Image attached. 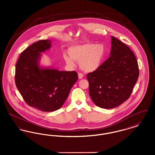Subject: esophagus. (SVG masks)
<instances>
[{"mask_svg":"<svg viewBox=\"0 0 155 155\" xmlns=\"http://www.w3.org/2000/svg\"><path fill=\"white\" fill-rule=\"evenodd\" d=\"M78 78H79V79H82V78H83V77H84V74H82V73H78Z\"/></svg>","mask_w":155,"mask_h":155,"instance_id":"obj_1","label":"esophagus"}]
</instances>
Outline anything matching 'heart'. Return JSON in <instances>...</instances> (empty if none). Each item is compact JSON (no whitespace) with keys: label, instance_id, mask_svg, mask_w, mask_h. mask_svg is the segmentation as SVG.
<instances>
[{"label":"heart","instance_id":"b5f03b06","mask_svg":"<svg viewBox=\"0 0 155 155\" xmlns=\"http://www.w3.org/2000/svg\"><path fill=\"white\" fill-rule=\"evenodd\" d=\"M68 55H64V60L70 66H75V61L80 62V67L85 72H93L101 66L106 54V48L102 44H84L71 46Z\"/></svg>","mask_w":155,"mask_h":155}]
</instances>
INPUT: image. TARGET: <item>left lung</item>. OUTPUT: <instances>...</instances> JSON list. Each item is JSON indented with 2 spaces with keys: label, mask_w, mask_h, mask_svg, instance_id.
<instances>
[{
  "label": "left lung",
  "mask_w": 155,
  "mask_h": 155,
  "mask_svg": "<svg viewBox=\"0 0 155 155\" xmlns=\"http://www.w3.org/2000/svg\"><path fill=\"white\" fill-rule=\"evenodd\" d=\"M139 74L138 61L133 51L111 37L110 56L87 75L89 95L101 108L116 107L130 97Z\"/></svg>",
  "instance_id": "obj_1"
}]
</instances>
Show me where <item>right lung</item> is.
<instances>
[{"mask_svg":"<svg viewBox=\"0 0 155 155\" xmlns=\"http://www.w3.org/2000/svg\"><path fill=\"white\" fill-rule=\"evenodd\" d=\"M51 46V40H41L30 45L20 54L15 71V82L25 102L42 111L61 107L70 91L78 80L76 71H62L41 68V52Z\"/></svg>","mask_w":155,"mask_h":155,"instance_id":"1","label":"right lung"}]
</instances>
